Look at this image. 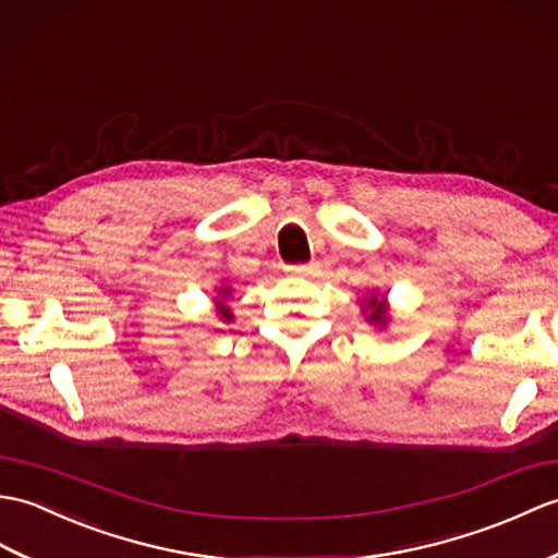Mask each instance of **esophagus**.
Here are the masks:
<instances>
[{
    "mask_svg": "<svg viewBox=\"0 0 558 558\" xmlns=\"http://www.w3.org/2000/svg\"><path fill=\"white\" fill-rule=\"evenodd\" d=\"M287 271L295 277H311V275H315L317 267L315 265H291V267H287Z\"/></svg>",
    "mask_w": 558,
    "mask_h": 558,
    "instance_id": "34e87169",
    "label": "esophagus"
}]
</instances>
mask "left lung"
<instances>
[{"label":"left lung","instance_id":"obj_1","mask_svg":"<svg viewBox=\"0 0 558 558\" xmlns=\"http://www.w3.org/2000/svg\"><path fill=\"white\" fill-rule=\"evenodd\" d=\"M363 313H365V319L373 322V325H377L379 329L387 327V299H384V295L381 299H377V295H369V299L365 301Z\"/></svg>","mask_w":558,"mask_h":558}]
</instances>
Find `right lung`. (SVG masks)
Returning a JSON list of instances; mask_svg holds the SVG:
<instances>
[{"instance_id":"1","label":"right lung","mask_w":558,"mask_h":558,"mask_svg":"<svg viewBox=\"0 0 558 558\" xmlns=\"http://www.w3.org/2000/svg\"><path fill=\"white\" fill-rule=\"evenodd\" d=\"M231 295V289L229 287H221L219 289V299H217V313H219V317L225 319V322H231L233 319V313H231V307L225 303L227 299Z\"/></svg>"}]
</instances>
